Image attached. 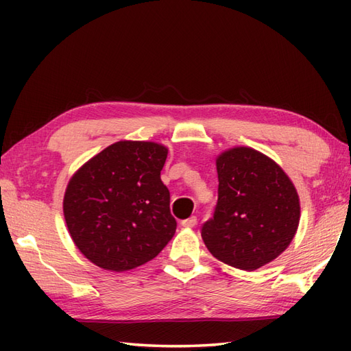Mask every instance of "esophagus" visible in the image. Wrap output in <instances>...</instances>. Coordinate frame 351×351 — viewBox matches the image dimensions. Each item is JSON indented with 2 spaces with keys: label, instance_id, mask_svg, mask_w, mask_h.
Returning <instances> with one entry per match:
<instances>
[{
  "label": "esophagus",
  "instance_id": "1",
  "mask_svg": "<svg viewBox=\"0 0 351 351\" xmlns=\"http://www.w3.org/2000/svg\"><path fill=\"white\" fill-rule=\"evenodd\" d=\"M196 223H197V219L195 217V215H193V217H189V219L182 220L181 225H182L184 228H195Z\"/></svg>",
  "mask_w": 351,
  "mask_h": 351
}]
</instances>
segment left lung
I'll list each match as a JSON object with an SVG mask.
<instances>
[{"label":"left lung","instance_id":"obj_1","mask_svg":"<svg viewBox=\"0 0 351 351\" xmlns=\"http://www.w3.org/2000/svg\"><path fill=\"white\" fill-rule=\"evenodd\" d=\"M215 166L219 199L200 234L214 258L253 271L293 241L300 220L299 195L285 171L252 147L228 149Z\"/></svg>","mask_w":351,"mask_h":351}]
</instances>
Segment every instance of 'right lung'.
<instances>
[{"instance_id":"1","label":"right lung","mask_w":351,"mask_h":351,"mask_svg":"<svg viewBox=\"0 0 351 351\" xmlns=\"http://www.w3.org/2000/svg\"><path fill=\"white\" fill-rule=\"evenodd\" d=\"M167 149L154 141H117L71 178L64 220L83 255L104 270L126 271L154 259L176 230L161 181Z\"/></svg>"}]
</instances>
